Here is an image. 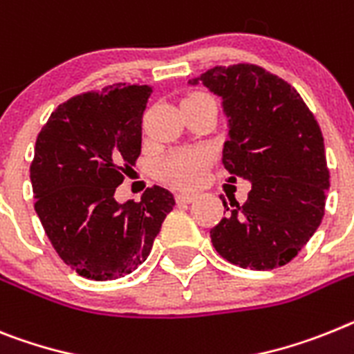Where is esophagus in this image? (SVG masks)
Segmentation results:
<instances>
[{
    "mask_svg": "<svg viewBox=\"0 0 354 354\" xmlns=\"http://www.w3.org/2000/svg\"><path fill=\"white\" fill-rule=\"evenodd\" d=\"M197 198V195L195 193H177V202H180V204H189V202H193Z\"/></svg>",
    "mask_w": 354,
    "mask_h": 354,
    "instance_id": "1",
    "label": "esophagus"
}]
</instances>
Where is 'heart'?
I'll list each match as a JSON object with an SVG mask.
<instances>
[{
    "instance_id": "heart-1",
    "label": "heart",
    "mask_w": 354,
    "mask_h": 354,
    "mask_svg": "<svg viewBox=\"0 0 354 354\" xmlns=\"http://www.w3.org/2000/svg\"><path fill=\"white\" fill-rule=\"evenodd\" d=\"M195 96L204 95H192L188 98H195ZM209 162L211 156L204 150H179L159 161L156 168L157 177L174 186L192 188L204 179Z\"/></svg>"
}]
</instances>
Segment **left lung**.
<instances>
[{
    "label": "left lung",
    "mask_w": 354,
    "mask_h": 354,
    "mask_svg": "<svg viewBox=\"0 0 354 354\" xmlns=\"http://www.w3.org/2000/svg\"><path fill=\"white\" fill-rule=\"evenodd\" d=\"M189 84L222 96L223 166L231 180L252 184L243 204L222 201L229 214L209 231L213 247L241 268L283 267L324 216L329 170L321 127L294 87L256 64L214 66Z\"/></svg>",
    "instance_id": "left-lung-1"
}]
</instances>
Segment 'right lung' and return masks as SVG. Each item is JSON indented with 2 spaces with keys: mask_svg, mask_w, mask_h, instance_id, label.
<instances>
[{
  "mask_svg": "<svg viewBox=\"0 0 354 354\" xmlns=\"http://www.w3.org/2000/svg\"><path fill=\"white\" fill-rule=\"evenodd\" d=\"M150 95V86L114 84L73 96L35 141V213L60 259L87 279L123 277L140 267L175 206L161 186L145 189L140 202L114 198L141 153Z\"/></svg>",
  "mask_w": 354,
  "mask_h": 354,
  "instance_id": "1",
  "label": "right lung"
}]
</instances>
